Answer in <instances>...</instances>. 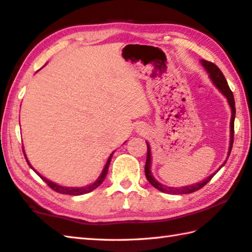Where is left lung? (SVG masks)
<instances>
[{
	"label": "left lung",
	"mask_w": 252,
	"mask_h": 252,
	"mask_svg": "<svg viewBox=\"0 0 252 252\" xmlns=\"http://www.w3.org/2000/svg\"><path fill=\"white\" fill-rule=\"evenodd\" d=\"M202 63H203V66L205 67V69L207 70V72L209 74V77L214 81V84L216 85L217 88L220 90L221 93H222V94L225 95V97L228 99V102H229L230 107H231L232 114H231V122H230V146H229V153H228V157H229L230 152H231V149H232V144H234V133H235V130L234 129H235L236 107H235L234 94H232V91L230 90L229 86H228V82H227V80L225 78V76H223L221 70L219 69V68L216 65H215L214 63L208 62V61H205V59H203ZM146 145H148V153H146V162H145V167H144L145 177H146V180L150 182L151 185H153L155 189H158V190L163 191V193L175 194V195L194 193V191L200 189H202V187H204L206 184H207V183L214 177L215 174H216V173L212 174V175H210L208 178H206V180L203 181V182L197 183V184L190 185V186H185V187H181V189H174V187L164 186L162 184H159L158 182H157V180H155V178L152 176V174H151V170H150V167H151V150H150V146H149L148 143H146ZM225 163H223V164H225ZM223 164H222V165H223Z\"/></svg>",
	"instance_id": "1"
}]
</instances>
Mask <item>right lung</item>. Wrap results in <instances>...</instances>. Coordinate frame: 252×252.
I'll use <instances>...</instances> for the list:
<instances>
[{"mask_svg":"<svg viewBox=\"0 0 252 252\" xmlns=\"http://www.w3.org/2000/svg\"><path fill=\"white\" fill-rule=\"evenodd\" d=\"M23 153H24V151H23ZM113 154V153H112ZM112 154L110 155V158H108V162H107V164H106V166H104V168H103V171H102V173H101V175H100V177L98 178L97 181H95L94 184H91V185H89V186H86V187H78V189H76V187H63V186H59V185H57V184H55V183H53V182H50V181H48V180H46V178L45 177H43V176H40L39 174H38V176L42 178V180L46 183V184L50 187V189H52L53 190H55V191H57V193H59V194H65V195H74V196H77V195H84V194H87V193H90V191H93L94 189H97L98 186H100L102 184V182L104 181V178H106V176H107V174H108V170H109V165H110V162H111V158H112ZM24 157H25V159H26V162H27V164H29L30 165V167H32L31 166V164H30V162L27 161V158H26V155L24 154ZM33 168V167H32ZM34 170V168H33Z\"/></svg>","mask_w":252,"mask_h":252,"instance_id":"right-lung-1","label":"right lung"}]
</instances>
